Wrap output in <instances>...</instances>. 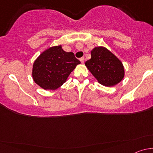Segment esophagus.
<instances>
[{
  "mask_svg": "<svg viewBox=\"0 0 153 153\" xmlns=\"http://www.w3.org/2000/svg\"><path fill=\"white\" fill-rule=\"evenodd\" d=\"M80 61H81V62L82 63V64H84V61H85V58H80Z\"/></svg>",
  "mask_w": 153,
  "mask_h": 153,
  "instance_id": "1",
  "label": "esophagus"
}]
</instances>
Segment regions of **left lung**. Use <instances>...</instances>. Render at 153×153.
Segmentation results:
<instances>
[{
	"label": "left lung",
	"mask_w": 153,
	"mask_h": 153,
	"mask_svg": "<svg viewBox=\"0 0 153 153\" xmlns=\"http://www.w3.org/2000/svg\"><path fill=\"white\" fill-rule=\"evenodd\" d=\"M85 65L103 86L116 85L124 77V68L121 61L104 47L94 48L91 51V58L86 61Z\"/></svg>",
	"instance_id": "1"
}]
</instances>
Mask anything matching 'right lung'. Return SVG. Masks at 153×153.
I'll use <instances>...</instances> for the list:
<instances>
[{"instance_id":"obj_1","label":"right lung","mask_w":153,"mask_h":153,"mask_svg":"<svg viewBox=\"0 0 153 153\" xmlns=\"http://www.w3.org/2000/svg\"><path fill=\"white\" fill-rule=\"evenodd\" d=\"M79 60L73 52H67L61 45L49 47L38 57L32 67V78L42 89L55 90L67 81Z\"/></svg>"}]
</instances>
